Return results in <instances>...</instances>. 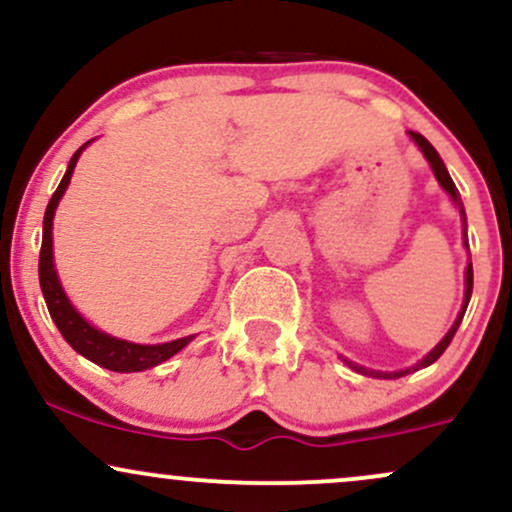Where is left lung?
Here are the masks:
<instances>
[{
	"label": "left lung",
	"mask_w": 512,
	"mask_h": 512,
	"mask_svg": "<svg viewBox=\"0 0 512 512\" xmlns=\"http://www.w3.org/2000/svg\"><path fill=\"white\" fill-rule=\"evenodd\" d=\"M409 134H411V139H414V142L419 144V149L424 151V156L428 158V163H431L433 173H436V178H438L440 185H443V190L448 192V195H450L452 199H455V204H457V207H460L462 223H464V248H469V245H467V216H464V207H462L460 192H457L455 182H452L450 173H448V168H445V163H443V158L438 156V151L433 149L431 142H428L426 137H421L419 132H409ZM464 284H467V289H464V303H462V310H460V315H457L455 325L450 327V332L445 334V337H443V342H440V344L436 346V349H433L431 354H428V356L424 358V361H419V363H416V366H411V368H407V370H397V373H380V370H368V368H363V366H356V363H351V361H346V363H349V366L354 368L356 373H361V375H373V378H383V380H395V378H402V375H407V373H414V370H419V368H426V366H431V363H436L438 358L443 356V351L448 349V346H450L452 337H455L457 327H460V322H462V317H464V310H467V305H469V298H472V286H474V272H472V262L467 264V279H464Z\"/></svg>",
	"instance_id": "1"
}]
</instances>
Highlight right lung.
Returning <instances> with one entry per match:
<instances>
[{
    "instance_id": "right-lung-1",
    "label": "right lung",
    "mask_w": 512,
    "mask_h": 512,
    "mask_svg": "<svg viewBox=\"0 0 512 512\" xmlns=\"http://www.w3.org/2000/svg\"><path fill=\"white\" fill-rule=\"evenodd\" d=\"M88 144V142H86ZM86 144L81 149L74 151L72 161H69L67 173L60 185H57L55 195H52L48 209H45L43 219V245H40V260H38V276H40V289H43L45 303H48L52 322L57 325V330L62 332V337L67 339V344L74 351H79L81 356H86L88 361L98 363V366L115 370V373H139V370L154 368L158 363L168 361L170 356L178 354L180 349H185L187 342L192 337L175 339L168 344H156V346H144V344H132L122 342V339L108 337L105 332H98L96 327H91L88 322L72 308V303L64 296L60 279H57L55 264H52V216H55L57 204L67 190L69 180H72L74 166L79 161L81 151L86 149Z\"/></svg>"
}]
</instances>
